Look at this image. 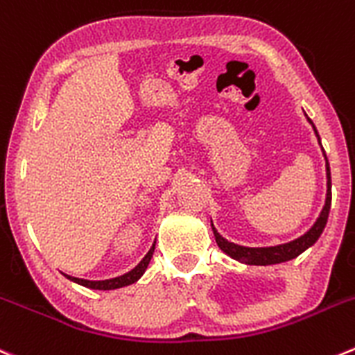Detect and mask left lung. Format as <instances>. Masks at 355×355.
Returning <instances> with one entry per match:
<instances>
[{
	"label": "left lung",
	"mask_w": 355,
	"mask_h": 355,
	"mask_svg": "<svg viewBox=\"0 0 355 355\" xmlns=\"http://www.w3.org/2000/svg\"><path fill=\"white\" fill-rule=\"evenodd\" d=\"M307 121L312 125L315 137H318V142L321 144L318 130H315L314 123H312V119L309 118V116H307ZM321 150H322V156H324V161H326V199H324V206H322L321 213H319V216H318V220L314 222V225H312L311 229L304 234V236L297 237V239L290 241V243L276 244V246L251 248V246H241V244L227 241L225 237L220 236V232L215 229V225H213V222H211L213 236H215L216 244H218V248L223 251V253L229 254V257L234 258V260L241 261V263H246V265H274V263H283V261L293 260V258H297L298 254L304 253L307 248H311L312 244H315V241L319 239V236H321L322 230H324L326 222H328L329 208H331V171H329L328 157H326V153H324V149H322V146H321Z\"/></svg>",
	"instance_id": "left-lung-1"
}]
</instances>
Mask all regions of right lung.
<instances>
[{
  "mask_svg": "<svg viewBox=\"0 0 355 355\" xmlns=\"http://www.w3.org/2000/svg\"><path fill=\"white\" fill-rule=\"evenodd\" d=\"M154 248H156V241H154V243H153V246H150V250L147 251L146 257H144L142 260H140L139 263H137L132 270H130V272L123 274V276H118V277H112V279H104V281H88V279H79V277L67 276V274H64V276L67 277L69 281H72V283L81 284V286L90 288V290H118V288L130 286V284L137 283V281H139L140 277L144 276V272H146L147 267H149L150 258H153Z\"/></svg>",
  "mask_w": 355,
  "mask_h": 355,
  "instance_id": "obj_1",
  "label": "right lung"
}]
</instances>
